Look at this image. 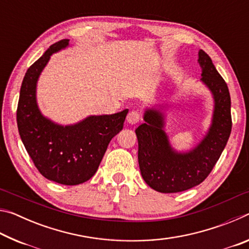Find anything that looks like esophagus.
Instances as JSON below:
<instances>
[{"instance_id": "34e87169", "label": "esophagus", "mask_w": 249, "mask_h": 249, "mask_svg": "<svg viewBox=\"0 0 249 249\" xmlns=\"http://www.w3.org/2000/svg\"><path fill=\"white\" fill-rule=\"evenodd\" d=\"M126 120H127L129 124H136V123H138V121L141 120V113L138 112L137 109H133V111H130L128 113Z\"/></svg>"}]
</instances>
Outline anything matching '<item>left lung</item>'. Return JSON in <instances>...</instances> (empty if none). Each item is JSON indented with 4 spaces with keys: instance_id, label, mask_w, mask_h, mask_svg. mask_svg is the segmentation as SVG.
Wrapping results in <instances>:
<instances>
[{
    "instance_id": "obj_1",
    "label": "left lung",
    "mask_w": 249,
    "mask_h": 249,
    "mask_svg": "<svg viewBox=\"0 0 249 249\" xmlns=\"http://www.w3.org/2000/svg\"><path fill=\"white\" fill-rule=\"evenodd\" d=\"M197 62L202 69L201 80L212 92L215 102L212 125L204 140L189 153H176L163 132V116L158 109H147L145 123L135 130L142 179L158 192H181L203 182L230 138L231 115L229 88L212 59L202 49Z\"/></svg>"
}]
</instances>
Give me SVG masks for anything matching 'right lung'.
<instances>
[{
    "mask_svg": "<svg viewBox=\"0 0 249 249\" xmlns=\"http://www.w3.org/2000/svg\"><path fill=\"white\" fill-rule=\"evenodd\" d=\"M68 44V39L57 41L29 67L20 87L16 120L25 148L40 174L57 183L77 185L98 170L109 142L123 129L128 109L90 116L69 126L54 124L41 115L36 103L37 80L50 56Z\"/></svg>",
    "mask_w": 249,
    "mask_h": 249,
    "instance_id": "obj_1",
    "label": "right lung"
}]
</instances>
